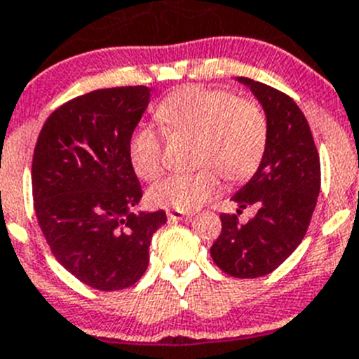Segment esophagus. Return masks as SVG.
Wrapping results in <instances>:
<instances>
[{
  "label": "esophagus",
  "instance_id": "34e87169",
  "mask_svg": "<svg viewBox=\"0 0 359 359\" xmlns=\"http://www.w3.org/2000/svg\"><path fill=\"white\" fill-rule=\"evenodd\" d=\"M166 216H168V221H172V223H177V221L191 219V214L179 212V210H168V212H166Z\"/></svg>",
  "mask_w": 359,
  "mask_h": 359
}]
</instances>
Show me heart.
<instances>
[{
	"instance_id": "1",
	"label": "heart",
	"mask_w": 359,
	"mask_h": 359,
	"mask_svg": "<svg viewBox=\"0 0 359 359\" xmlns=\"http://www.w3.org/2000/svg\"><path fill=\"white\" fill-rule=\"evenodd\" d=\"M156 116L168 134L198 136L195 161L202 170L172 175L154 184V207L195 210L221 189V175L241 182L253 175L267 147V118L255 102L239 100L226 90L189 85L161 100ZM129 161L136 175L154 180L163 172V140L152 126H138L129 138Z\"/></svg>"
}]
</instances>
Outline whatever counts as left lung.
I'll use <instances>...</instances> for the list:
<instances>
[{
  "mask_svg": "<svg viewBox=\"0 0 359 359\" xmlns=\"http://www.w3.org/2000/svg\"><path fill=\"white\" fill-rule=\"evenodd\" d=\"M237 81L262 106L269 136L259 168L232 200L239 209L255 203L259 210L244 225L236 214H221L210 257L230 276L259 278L285 262L303 241L320 191V161L310 126L289 95L250 78Z\"/></svg>",
  "mask_w": 359,
  "mask_h": 359,
  "instance_id": "8db88e82",
  "label": "left lung"
}]
</instances>
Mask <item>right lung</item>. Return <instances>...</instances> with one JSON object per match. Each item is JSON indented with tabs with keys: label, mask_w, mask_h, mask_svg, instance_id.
Segmentation results:
<instances>
[{
	"label": "right lung",
	"mask_w": 359,
	"mask_h": 359,
	"mask_svg": "<svg viewBox=\"0 0 359 359\" xmlns=\"http://www.w3.org/2000/svg\"><path fill=\"white\" fill-rule=\"evenodd\" d=\"M147 86L85 93L49 115L33 154L35 214L53 255L95 290H122L143 276L164 210L134 212L142 186L129 138L150 102Z\"/></svg>",
	"instance_id": "add662e5"
}]
</instances>
